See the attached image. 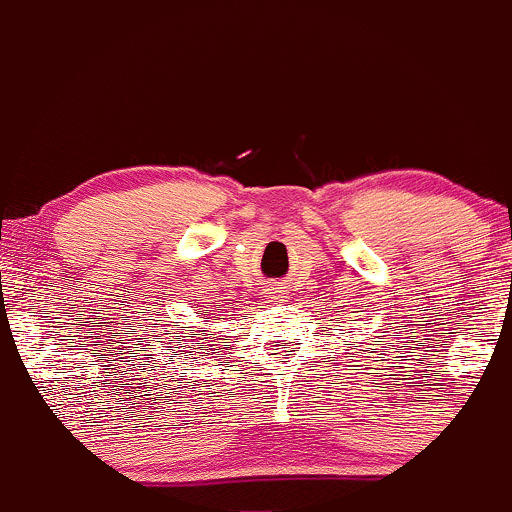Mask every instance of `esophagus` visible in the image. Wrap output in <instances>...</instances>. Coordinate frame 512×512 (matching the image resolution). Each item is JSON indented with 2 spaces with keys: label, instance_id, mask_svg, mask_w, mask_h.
Here are the masks:
<instances>
[{
  "label": "esophagus",
  "instance_id": "esophagus-1",
  "mask_svg": "<svg viewBox=\"0 0 512 512\" xmlns=\"http://www.w3.org/2000/svg\"><path fill=\"white\" fill-rule=\"evenodd\" d=\"M262 298H267L269 303H279L286 298V286L281 284V281H272V284H267L262 289Z\"/></svg>",
  "mask_w": 512,
  "mask_h": 512
}]
</instances>
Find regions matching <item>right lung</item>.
Segmentation results:
<instances>
[{"label":"right lung","mask_w":512,"mask_h":512,"mask_svg":"<svg viewBox=\"0 0 512 512\" xmlns=\"http://www.w3.org/2000/svg\"><path fill=\"white\" fill-rule=\"evenodd\" d=\"M204 322H209V320H204ZM204 332H207V330H204ZM195 342H199V339H195ZM163 344H166V351H173V356H180L185 348L188 349L185 354H192V349H195V344H185V339H182V337H168ZM209 346L211 344L207 342V337H204V342H199L197 349H209ZM163 368H166V363H163Z\"/></svg>","instance_id":"add662e5"}]
</instances>
